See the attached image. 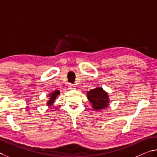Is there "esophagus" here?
I'll list each match as a JSON object with an SVG mask.
<instances>
[{"label":"esophagus","mask_w":157,"mask_h":157,"mask_svg":"<svg viewBox=\"0 0 157 157\" xmlns=\"http://www.w3.org/2000/svg\"><path fill=\"white\" fill-rule=\"evenodd\" d=\"M68 88L70 89V90H73V89L75 88V86H74V84L69 83V84H68Z\"/></svg>","instance_id":"esophagus-1"}]
</instances>
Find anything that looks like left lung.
<instances>
[{
    "instance_id": "obj_1",
    "label": "left lung",
    "mask_w": 157,
    "mask_h": 157,
    "mask_svg": "<svg viewBox=\"0 0 157 157\" xmlns=\"http://www.w3.org/2000/svg\"><path fill=\"white\" fill-rule=\"evenodd\" d=\"M87 98L92 104L93 108L101 109L108 105V96L101 87H97L87 92Z\"/></svg>"
}]
</instances>
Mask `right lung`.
I'll use <instances>...</instances> for the list:
<instances>
[{
  "instance_id": "right-lung-1",
  "label": "right lung",
  "mask_w": 157,
  "mask_h": 157,
  "mask_svg": "<svg viewBox=\"0 0 157 157\" xmlns=\"http://www.w3.org/2000/svg\"><path fill=\"white\" fill-rule=\"evenodd\" d=\"M59 93H60V92L59 91V90H56V91H55V92H52V94H51V95H49V97H50V98H49V100L48 101V105H50V104L53 103L54 100L56 99V98L57 96L59 94Z\"/></svg>"
}]
</instances>
